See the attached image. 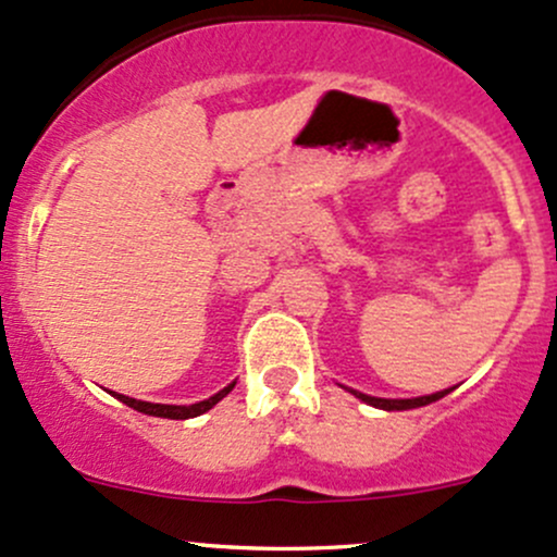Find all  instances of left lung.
Returning a JSON list of instances; mask_svg holds the SVG:
<instances>
[{"label":"left lung","instance_id":"left-lung-1","mask_svg":"<svg viewBox=\"0 0 557 557\" xmlns=\"http://www.w3.org/2000/svg\"><path fill=\"white\" fill-rule=\"evenodd\" d=\"M345 387V385H343ZM345 391H350V387H345ZM352 396L361 398L363 404L374 406V409H385V411H406V409H420V406H428L433 404V400L444 398L448 391H438V393H430V396H420V398H376V396H367V393L361 391H350Z\"/></svg>","mask_w":557,"mask_h":557}]
</instances>
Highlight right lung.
<instances>
[{
  "mask_svg": "<svg viewBox=\"0 0 557 557\" xmlns=\"http://www.w3.org/2000/svg\"><path fill=\"white\" fill-rule=\"evenodd\" d=\"M233 385L236 382H231L228 387H223V391H218L214 396H209L205 400H199V404H190V406H175V404H151V400H137V398H129V396H122V393H113V398H119L122 404H127L129 409L135 411H143V414L148 417H164V420H190V417H199L205 414V411L212 409L214 404H220L228 393L233 391Z\"/></svg>",
  "mask_w": 557,
  "mask_h": 557,
  "instance_id": "1",
  "label": "right lung"
}]
</instances>
